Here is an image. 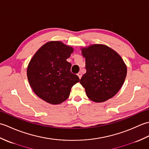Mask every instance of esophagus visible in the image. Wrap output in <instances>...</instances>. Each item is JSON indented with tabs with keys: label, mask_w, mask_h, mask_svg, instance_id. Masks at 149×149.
Instances as JSON below:
<instances>
[{
	"label": "esophagus",
	"mask_w": 149,
	"mask_h": 149,
	"mask_svg": "<svg viewBox=\"0 0 149 149\" xmlns=\"http://www.w3.org/2000/svg\"><path fill=\"white\" fill-rule=\"evenodd\" d=\"M77 75H78V77H79V79H81V77H82V74H81V72H79L78 74H77Z\"/></svg>",
	"instance_id": "esophagus-1"
}]
</instances>
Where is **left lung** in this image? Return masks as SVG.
Returning <instances> with one entry per match:
<instances>
[{
  "label": "left lung",
  "instance_id": "1",
  "mask_svg": "<svg viewBox=\"0 0 149 149\" xmlns=\"http://www.w3.org/2000/svg\"><path fill=\"white\" fill-rule=\"evenodd\" d=\"M86 72L80 80L88 97L102 102L115 96L124 83L127 67L118 53L104 45L82 49Z\"/></svg>",
  "mask_w": 149,
  "mask_h": 149
}]
</instances>
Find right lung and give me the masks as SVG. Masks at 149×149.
Listing matches in <instances>:
<instances>
[{
  "mask_svg": "<svg viewBox=\"0 0 149 149\" xmlns=\"http://www.w3.org/2000/svg\"><path fill=\"white\" fill-rule=\"evenodd\" d=\"M73 49L60 42L43 45L31 59L27 78L34 92L47 102L59 104L68 98L72 87L79 82L66 61Z\"/></svg>",
  "mask_w": 149,
  "mask_h": 149,
  "instance_id": "obj_1",
  "label": "right lung"
}]
</instances>
